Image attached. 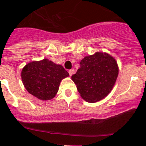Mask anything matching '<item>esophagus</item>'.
Wrapping results in <instances>:
<instances>
[{
  "instance_id": "1",
  "label": "esophagus",
  "mask_w": 146,
  "mask_h": 146,
  "mask_svg": "<svg viewBox=\"0 0 146 146\" xmlns=\"http://www.w3.org/2000/svg\"><path fill=\"white\" fill-rule=\"evenodd\" d=\"M69 75L72 76L74 74V69H70V70L69 71Z\"/></svg>"
}]
</instances>
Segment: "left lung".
<instances>
[{"label":"left lung","mask_w":146,"mask_h":146,"mask_svg":"<svg viewBox=\"0 0 146 146\" xmlns=\"http://www.w3.org/2000/svg\"><path fill=\"white\" fill-rule=\"evenodd\" d=\"M72 80L85 101L95 103L106 97L112 91L118 75L115 59L107 52H97L86 56Z\"/></svg>","instance_id":"left-lung-1"}]
</instances>
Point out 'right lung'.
<instances>
[{
    "mask_svg": "<svg viewBox=\"0 0 146 146\" xmlns=\"http://www.w3.org/2000/svg\"><path fill=\"white\" fill-rule=\"evenodd\" d=\"M69 74L61 65L44 58L32 61L23 67L21 78L25 89L40 100L53 99L61 80Z\"/></svg>",
    "mask_w": 146,
    "mask_h": 146,
    "instance_id": "obj_1",
    "label": "right lung"
}]
</instances>
